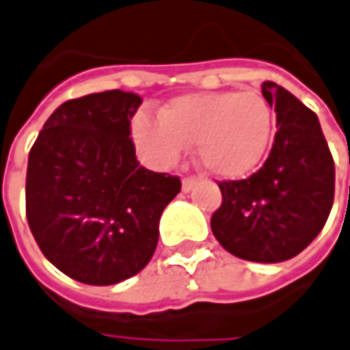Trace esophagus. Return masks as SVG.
Wrapping results in <instances>:
<instances>
[{
  "instance_id": "esophagus-1",
  "label": "esophagus",
  "mask_w": 350,
  "mask_h": 350,
  "mask_svg": "<svg viewBox=\"0 0 350 350\" xmlns=\"http://www.w3.org/2000/svg\"><path fill=\"white\" fill-rule=\"evenodd\" d=\"M196 184H198L196 178H184V180H182V190H184V192H190V190L196 188Z\"/></svg>"
}]
</instances>
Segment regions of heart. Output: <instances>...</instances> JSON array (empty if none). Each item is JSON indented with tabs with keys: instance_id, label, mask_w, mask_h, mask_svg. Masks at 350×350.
I'll return each mask as SVG.
<instances>
[{
	"instance_id": "1",
	"label": "heart",
	"mask_w": 350,
	"mask_h": 350,
	"mask_svg": "<svg viewBox=\"0 0 350 350\" xmlns=\"http://www.w3.org/2000/svg\"><path fill=\"white\" fill-rule=\"evenodd\" d=\"M274 134V111L258 92L184 94L162 106L160 116L140 111L132 138L146 162L170 168L196 144L200 166L218 178L254 170Z\"/></svg>"
}]
</instances>
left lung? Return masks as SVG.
<instances>
[{
	"mask_svg": "<svg viewBox=\"0 0 350 350\" xmlns=\"http://www.w3.org/2000/svg\"><path fill=\"white\" fill-rule=\"evenodd\" d=\"M276 111L267 162L246 180L220 182L222 204L212 214L216 240L250 262H282L323 230L334 198V162L319 118L288 90L262 83Z\"/></svg>",
	"mask_w": 350,
	"mask_h": 350,
	"instance_id": "1",
	"label": "left lung"
}]
</instances>
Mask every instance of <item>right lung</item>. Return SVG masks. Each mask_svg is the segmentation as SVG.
<instances>
[{"label":"right lung","mask_w":350,"mask_h":350,"mask_svg":"<svg viewBox=\"0 0 350 350\" xmlns=\"http://www.w3.org/2000/svg\"><path fill=\"white\" fill-rule=\"evenodd\" d=\"M142 98L110 90L64 102L29 150L25 214L49 262L70 278L106 286L150 262L178 176L136 160L130 120Z\"/></svg>","instance_id":"1"}]
</instances>
